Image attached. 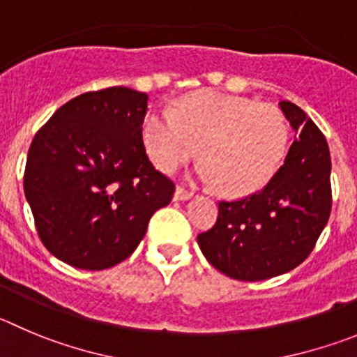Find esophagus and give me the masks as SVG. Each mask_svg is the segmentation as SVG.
Returning a JSON list of instances; mask_svg holds the SVG:
<instances>
[{
  "label": "esophagus",
  "instance_id": "obj_1",
  "mask_svg": "<svg viewBox=\"0 0 357 357\" xmlns=\"http://www.w3.org/2000/svg\"><path fill=\"white\" fill-rule=\"evenodd\" d=\"M192 192H190V190H185V188H181V186H178V188L174 190V201L178 202V201H188L190 197H192Z\"/></svg>",
  "mask_w": 357,
  "mask_h": 357
}]
</instances>
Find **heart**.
<instances>
[{
	"label": "heart",
	"instance_id": "1",
	"mask_svg": "<svg viewBox=\"0 0 357 357\" xmlns=\"http://www.w3.org/2000/svg\"><path fill=\"white\" fill-rule=\"evenodd\" d=\"M142 142L163 172H174L199 151L197 176L227 195H250L271 181L284 160L289 126L275 105L252 98L197 91L174 111H151L142 121Z\"/></svg>",
	"mask_w": 357,
	"mask_h": 357
}]
</instances>
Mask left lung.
<instances>
[{"label": "left lung", "mask_w": 357, "mask_h": 357, "mask_svg": "<svg viewBox=\"0 0 357 357\" xmlns=\"http://www.w3.org/2000/svg\"><path fill=\"white\" fill-rule=\"evenodd\" d=\"M280 109L296 132L284 165L257 194L220 201L215 227L197 236L209 264L243 282L273 278L301 264L331 213L328 142L296 103L282 100Z\"/></svg>", "instance_id": "obj_1"}]
</instances>
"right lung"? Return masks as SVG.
<instances>
[{
	"mask_svg": "<svg viewBox=\"0 0 357 357\" xmlns=\"http://www.w3.org/2000/svg\"><path fill=\"white\" fill-rule=\"evenodd\" d=\"M148 95L114 86L82 93L52 114L31 142L24 194L45 248L100 271L135 252L174 183L146 155Z\"/></svg>",
	"mask_w": 357,
	"mask_h": 357,
	"instance_id": "obj_1",
	"label": "right lung"
}]
</instances>
